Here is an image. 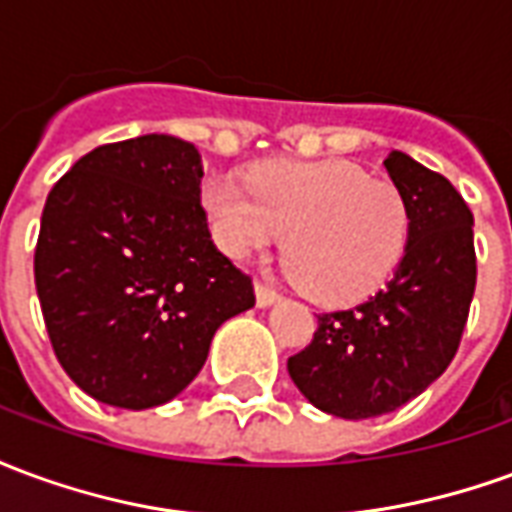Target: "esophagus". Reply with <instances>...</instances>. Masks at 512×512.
I'll list each match as a JSON object with an SVG mask.
<instances>
[{
  "mask_svg": "<svg viewBox=\"0 0 512 512\" xmlns=\"http://www.w3.org/2000/svg\"><path fill=\"white\" fill-rule=\"evenodd\" d=\"M255 296H257V307H271L274 301H279V293L266 282H255Z\"/></svg>",
  "mask_w": 512,
  "mask_h": 512,
  "instance_id": "34e87169",
  "label": "esophagus"
}]
</instances>
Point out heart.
Instances as JSON below:
<instances>
[{
    "label": "heart",
    "instance_id": "obj_1",
    "mask_svg": "<svg viewBox=\"0 0 512 512\" xmlns=\"http://www.w3.org/2000/svg\"><path fill=\"white\" fill-rule=\"evenodd\" d=\"M202 205L216 244L235 260L285 235L290 277L326 304L370 296L406 246L408 213L395 186L340 161L274 164L255 172L249 189L213 178Z\"/></svg>",
    "mask_w": 512,
    "mask_h": 512
}]
</instances>
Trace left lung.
<instances>
[{"label":"left lung","mask_w":512,"mask_h":512,"mask_svg":"<svg viewBox=\"0 0 512 512\" xmlns=\"http://www.w3.org/2000/svg\"><path fill=\"white\" fill-rule=\"evenodd\" d=\"M408 213L395 277L351 310L318 315L312 343L288 359L293 384L332 417L406 406L447 370L477 282L474 216L450 180L400 150L384 161Z\"/></svg>","instance_id":"1"}]
</instances>
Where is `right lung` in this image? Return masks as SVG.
<instances>
[{
  "label": "right lung",
  "mask_w": 512,
  "mask_h": 512,
  "mask_svg": "<svg viewBox=\"0 0 512 512\" xmlns=\"http://www.w3.org/2000/svg\"><path fill=\"white\" fill-rule=\"evenodd\" d=\"M200 150L145 134L90 150L40 219L35 288L51 348L106 406H161L200 373L216 329L255 307L252 279L216 249Z\"/></svg>",
  "instance_id": "obj_1"
}]
</instances>
